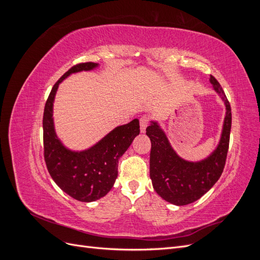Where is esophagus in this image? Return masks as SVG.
I'll list each match as a JSON object with an SVG mask.
<instances>
[{"label": "esophagus", "instance_id": "esophagus-1", "mask_svg": "<svg viewBox=\"0 0 260 260\" xmlns=\"http://www.w3.org/2000/svg\"><path fill=\"white\" fill-rule=\"evenodd\" d=\"M147 125H148V118L146 116L141 117V119H140V129H141V132L144 133L146 128H147Z\"/></svg>", "mask_w": 260, "mask_h": 260}]
</instances>
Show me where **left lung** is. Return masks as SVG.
<instances>
[{
    "instance_id": "1",
    "label": "left lung",
    "mask_w": 260,
    "mask_h": 260,
    "mask_svg": "<svg viewBox=\"0 0 260 260\" xmlns=\"http://www.w3.org/2000/svg\"><path fill=\"white\" fill-rule=\"evenodd\" d=\"M209 81L224 102L226 112L219 144L207 158L196 162L184 160L171 147L158 123L151 121L146 128L152 143L149 177L153 187L161 199L174 205L183 206L201 199L214 186L224 168L230 142L231 106L216 78L210 75Z\"/></svg>"
}]
</instances>
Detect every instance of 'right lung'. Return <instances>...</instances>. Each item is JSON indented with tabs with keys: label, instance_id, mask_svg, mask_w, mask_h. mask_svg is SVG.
Instances as JSON below:
<instances>
[{
	"label": "right lung",
	"instance_id": "add662e5",
	"mask_svg": "<svg viewBox=\"0 0 260 260\" xmlns=\"http://www.w3.org/2000/svg\"><path fill=\"white\" fill-rule=\"evenodd\" d=\"M96 62H81L70 68L54 84L43 114L44 160L52 179L73 199L89 203L105 196L118 176V160L140 133L133 119L119 125L92 147L81 152L66 148L57 138L53 121V103L59 83L69 75L96 68Z\"/></svg>",
	"mask_w": 260,
	"mask_h": 260
}]
</instances>
